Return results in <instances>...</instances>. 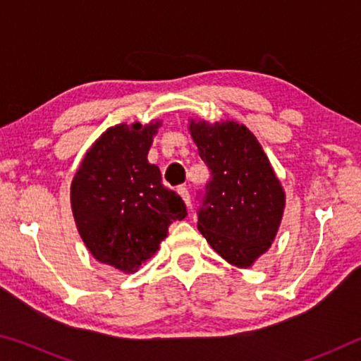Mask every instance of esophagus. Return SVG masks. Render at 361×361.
Masks as SVG:
<instances>
[{
    "instance_id": "obj_1",
    "label": "esophagus",
    "mask_w": 361,
    "mask_h": 361,
    "mask_svg": "<svg viewBox=\"0 0 361 361\" xmlns=\"http://www.w3.org/2000/svg\"><path fill=\"white\" fill-rule=\"evenodd\" d=\"M178 194L183 197V200H185V204H186L188 207H191V195H189L188 188H186V186H180V188H178Z\"/></svg>"
}]
</instances>
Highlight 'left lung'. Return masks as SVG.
<instances>
[{
  "label": "left lung",
  "mask_w": 361,
  "mask_h": 361,
  "mask_svg": "<svg viewBox=\"0 0 361 361\" xmlns=\"http://www.w3.org/2000/svg\"><path fill=\"white\" fill-rule=\"evenodd\" d=\"M189 130L212 175L197 195V228L231 264L252 266L271 247L282 221L280 181L245 126L192 121Z\"/></svg>",
  "instance_id": "obj_1"
}]
</instances>
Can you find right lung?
<instances>
[{"mask_svg":"<svg viewBox=\"0 0 361 361\" xmlns=\"http://www.w3.org/2000/svg\"><path fill=\"white\" fill-rule=\"evenodd\" d=\"M159 122L118 124L102 133L73 178L71 209L85 247L95 259L135 272L167 237L186 205L162 185L148 151Z\"/></svg>","mask_w":361,"mask_h":361,"instance_id":"add662e5","label":"right lung"}]
</instances>
